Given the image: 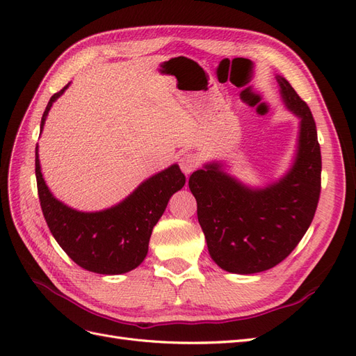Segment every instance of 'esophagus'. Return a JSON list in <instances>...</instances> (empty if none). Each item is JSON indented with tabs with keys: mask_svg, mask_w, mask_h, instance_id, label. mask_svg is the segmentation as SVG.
<instances>
[{
	"mask_svg": "<svg viewBox=\"0 0 356 356\" xmlns=\"http://www.w3.org/2000/svg\"><path fill=\"white\" fill-rule=\"evenodd\" d=\"M199 166V156L195 153H186L179 159V168L186 175L191 174Z\"/></svg>",
	"mask_w": 356,
	"mask_h": 356,
	"instance_id": "34e87169",
	"label": "esophagus"
}]
</instances>
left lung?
Masks as SVG:
<instances>
[{
    "mask_svg": "<svg viewBox=\"0 0 356 356\" xmlns=\"http://www.w3.org/2000/svg\"><path fill=\"white\" fill-rule=\"evenodd\" d=\"M286 108L300 118L294 165L277 182L250 188L220 163L193 172L188 187L212 260L222 270L251 275L268 270L293 252L315 217L321 195V147L307 104L276 75Z\"/></svg>",
    "mask_w": 356,
    "mask_h": 356,
    "instance_id": "1",
    "label": "left lung"
}]
</instances>
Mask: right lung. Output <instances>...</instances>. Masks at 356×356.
<instances>
[{"label":"right lung","mask_w":356,"mask_h":356,"mask_svg":"<svg viewBox=\"0 0 356 356\" xmlns=\"http://www.w3.org/2000/svg\"><path fill=\"white\" fill-rule=\"evenodd\" d=\"M70 83L50 98L41 126ZM35 177L40 204L46 222L59 246L86 270L99 275H122L144 261L153 227L163 215L170 196L186 184L178 165L145 179L123 202L99 212H81L51 195L41 174L35 147Z\"/></svg>","instance_id":"add662e5"}]
</instances>
